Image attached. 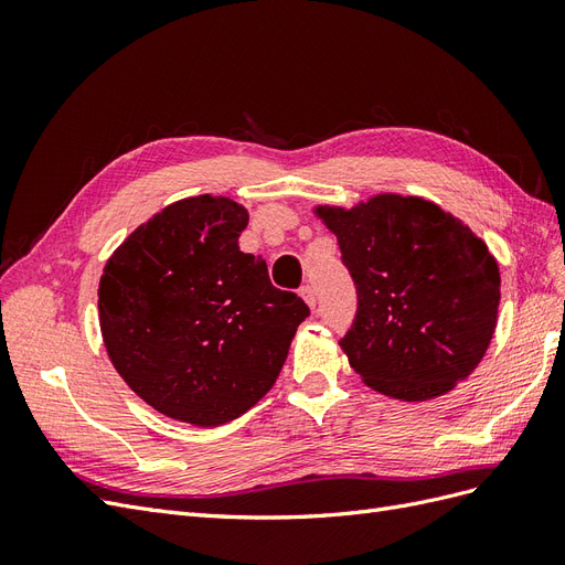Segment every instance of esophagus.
Returning <instances> with one entry per match:
<instances>
[{"label":"esophagus","instance_id":"esophagus-1","mask_svg":"<svg viewBox=\"0 0 565 565\" xmlns=\"http://www.w3.org/2000/svg\"><path fill=\"white\" fill-rule=\"evenodd\" d=\"M301 297H303V301H306V303H309V306H311V309H313V306H316V301H318V297H316V289H313V285H303V287H301Z\"/></svg>","mask_w":565,"mask_h":565}]
</instances>
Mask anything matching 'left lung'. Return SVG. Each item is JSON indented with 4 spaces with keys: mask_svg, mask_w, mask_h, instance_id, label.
Segmentation results:
<instances>
[{
    "mask_svg": "<svg viewBox=\"0 0 565 565\" xmlns=\"http://www.w3.org/2000/svg\"><path fill=\"white\" fill-rule=\"evenodd\" d=\"M316 212L355 285L339 344L363 382L391 398L429 401L467 380L500 306V268L481 237L422 198L386 193Z\"/></svg>",
    "mask_w": 565,
    "mask_h": 565,
    "instance_id": "8db88e82",
    "label": "left lung"
}]
</instances>
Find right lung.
Wrapping results in <instances>:
<instances>
[{"label":"right lung","instance_id":"1","mask_svg":"<svg viewBox=\"0 0 565 565\" xmlns=\"http://www.w3.org/2000/svg\"><path fill=\"white\" fill-rule=\"evenodd\" d=\"M247 210L198 195L148 218L108 259L100 332L129 388L158 413L226 424L276 384L309 306L273 287L237 237Z\"/></svg>","mask_w":565,"mask_h":565}]
</instances>
